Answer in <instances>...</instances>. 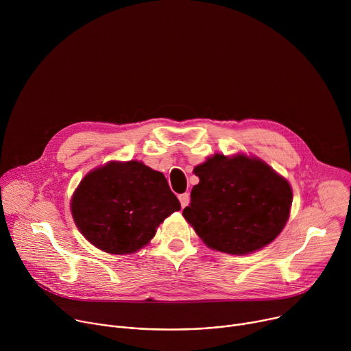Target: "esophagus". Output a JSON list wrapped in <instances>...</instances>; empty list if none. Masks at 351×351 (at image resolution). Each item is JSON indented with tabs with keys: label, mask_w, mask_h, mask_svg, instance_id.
<instances>
[{
	"label": "esophagus",
	"mask_w": 351,
	"mask_h": 351,
	"mask_svg": "<svg viewBox=\"0 0 351 351\" xmlns=\"http://www.w3.org/2000/svg\"><path fill=\"white\" fill-rule=\"evenodd\" d=\"M179 202H180L182 208H184L186 206H189V203H190V194H189V193L180 194V195H179Z\"/></svg>",
	"instance_id": "esophagus-1"
}]
</instances>
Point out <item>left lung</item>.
<instances>
[{
  "instance_id": "left-lung-1",
  "label": "left lung",
  "mask_w": 351,
  "mask_h": 351,
  "mask_svg": "<svg viewBox=\"0 0 351 351\" xmlns=\"http://www.w3.org/2000/svg\"><path fill=\"white\" fill-rule=\"evenodd\" d=\"M194 175L199 182L183 217L208 247L248 254L269 244L286 225L290 184L261 160L215 154Z\"/></svg>"
}]
</instances>
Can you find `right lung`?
<instances>
[{
    "label": "right lung",
    "mask_w": 351,
    "mask_h": 351,
    "mask_svg": "<svg viewBox=\"0 0 351 351\" xmlns=\"http://www.w3.org/2000/svg\"><path fill=\"white\" fill-rule=\"evenodd\" d=\"M72 215L82 234L110 254L145 245L180 203L165 176L138 161L110 162L87 173L76 189Z\"/></svg>",
    "instance_id": "1"
}]
</instances>
